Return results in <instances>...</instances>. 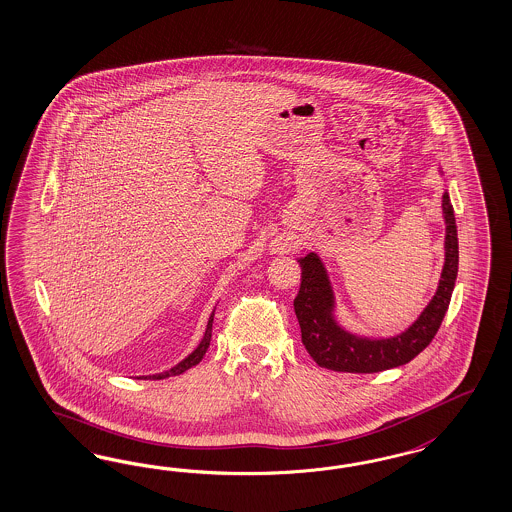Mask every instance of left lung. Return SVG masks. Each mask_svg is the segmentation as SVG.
<instances>
[{"instance_id": "8db88e82", "label": "left lung", "mask_w": 512, "mask_h": 512, "mask_svg": "<svg viewBox=\"0 0 512 512\" xmlns=\"http://www.w3.org/2000/svg\"><path fill=\"white\" fill-rule=\"evenodd\" d=\"M446 222L445 267L439 288L409 330L390 339H365L343 330L333 318V292L320 258L311 252L299 260L301 286L294 311L301 343L320 367L341 373H379L411 362L441 328L458 277V228L448 194H443Z\"/></svg>"}]
</instances>
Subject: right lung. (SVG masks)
<instances>
[{"label":"right lung","mask_w":512,"mask_h":512,"mask_svg":"<svg viewBox=\"0 0 512 512\" xmlns=\"http://www.w3.org/2000/svg\"><path fill=\"white\" fill-rule=\"evenodd\" d=\"M213 318H215V313L211 314V318H209V324H207V330H205V335H203L201 343H199L198 348H196L188 358H184L181 363H177V365H175V367H171L169 371L158 373V375H152L149 379L162 380L167 379V377H175V375H181V373H184L186 369H190V367L198 365V363L201 362V358L205 356V352H207V348H209V343H211V337H213ZM143 379H147V377H143Z\"/></svg>","instance_id":"add662e5"}]
</instances>
